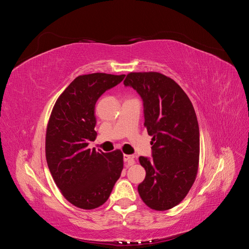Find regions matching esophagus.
<instances>
[{
  "mask_svg": "<svg viewBox=\"0 0 249 249\" xmlns=\"http://www.w3.org/2000/svg\"><path fill=\"white\" fill-rule=\"evenodd\" d=\"M134 156L133 155H124V161L127 164V165H133L135 163L134 160Z\"/></svg>",
  "mask_w": 249,
  "mask_h": 249,
  "instance_id": "obj_1",
  "label": "esophagus"
}]
</instances>
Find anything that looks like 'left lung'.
Returning <instances> with one entry per match:
<instances>
[{
    "label": "left lung",
    "instance_id": "8db88e82",
    "mask_svg": "<svg viewBox=\"0 0 249 249\" xmlns=\"http://www.w3.org/2000/svg\"><path fill=\"white\" fill-rule=\"evenodd\" d=\"M124 84L141 96L144 126L153 136V159L139 158L146 171L139 195L150 209L169 210L186 197L197 175L199 127L193 105L177 82L160 72H130Z\"/></svg>",
    "mask_w": 249,
    "mask_h": 249
}]
</instances>
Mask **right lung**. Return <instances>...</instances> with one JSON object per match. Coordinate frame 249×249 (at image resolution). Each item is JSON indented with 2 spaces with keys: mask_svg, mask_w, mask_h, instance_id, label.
Instances as JSON below:
<instances>
[{
  "mask_svg": "<svg viewBox=\"0 0 249 249\" xmlns=\"http://www.w3.org/2000/svg\"><path fill=\"white\" fill-rule=\"evenodd\" d=\"M124 74L95 72L74 79L58 97L46 135V158L63 196L80 209L92 210L107 201L124 168L120 149L112 153L88 148L96 137V101Z\"/></svg>",
  "mask_w": 249,
  "mask_h": 249,
  "instance_id": "1",
  "label": "right lung"
}]
</instances>
